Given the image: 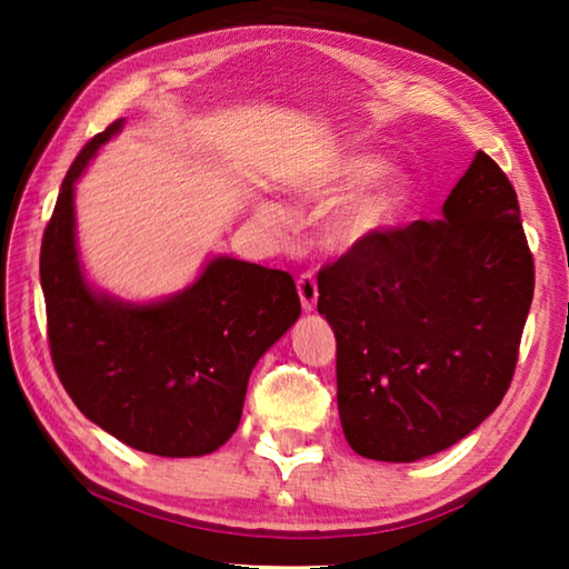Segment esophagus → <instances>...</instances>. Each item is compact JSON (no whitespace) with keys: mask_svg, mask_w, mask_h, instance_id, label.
I'll return each mask as SVG.
<instances>
[{"mask_svg":"<svg viewBox=\"0 0 569 569\" xmlns=\"http://www.w3.org/2000/svg\"><path fill=\"white\" fill-rule=\"evenodd\" d=\"M296 288L298 296H301L303 311H313L316 301H319V283H316V278L311 273H301L296 278Z\"/></svg>","mask_w":569,"mask_h":569,"instance_id":"1","label":"esophagus"}]
</instances>
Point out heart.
Listing matches in <instances>:
<instances>
[{
    "label": "heart",
    "instance_id": "b5f03b06",
    "mask_svg": "<svg viewBox=\"0 0 569 569\" xmlns=\"http://www.w3.org/2000/svg\"><path fill=\"white\" fill-rule=\"evenodd\" d=\"M381 162L371 156H346L331 162L329 168L316 172L301 182V196L316 203H326L339 196V192L353 188L356 182L377 176ZM411 200V186L401 172H383L377 180L366 182L363 188L349 192L326 210L316 228V238L326 253L343 256L361 246L371 243L399 223L407 213ZM261 213L271 220H278V210L263 206Z\"/></svg>",
    "mask_w": 569,
    "mask_h": 569
}]
</instances>
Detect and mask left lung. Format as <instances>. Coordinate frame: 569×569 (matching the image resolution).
Segmentation results:
<instances>
[{"mask_svg": "<svg viewBox=\"0 0 569 569\" xmlns=\"http://www.w3.org/2000/svg\"><path fill=\"white\" fill-rule=\"evenodd\" d=\"M535 261L512 182L477 152L441 220L391 228L319 271L346 441L417 461L475 431L512 383Z\"/></svg>", "mask_w": 569, "mask_h": 569, "instance_id": "8db88e82", "label": "left lung"}]
</instances>
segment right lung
Here are the masks:
<instances>
[{
	"label": "right lung",
	"mask_w": 569,
	"mask_h": 569,
	"mask_svg": "<svg viewBox=\"0 0 569 569\" xmlns=\"http://www.w3.org/2000/svg\"><path fill=\"white\" fill-rule=\"evenodd\" d=\"M122 120L80 150L44 228L40 281L57 377L108 435L158 457H203L238 429L256 361L301 316L293 278L213 258L186 291L158 303L94 293L74 246V180Z\"/></svg>",
	"instance_id": "add662e5"
}]
</instances>
